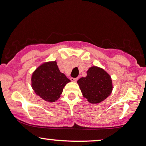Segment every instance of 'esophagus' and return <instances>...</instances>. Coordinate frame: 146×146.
<instances>
[{
	"label": "esophagus",
	"mask_w": 146,
	"mask_h": 146,
	"mask_svg": "<svg viewBox=\"0 0 146 146\" xmlns=\"http://www.w3.org/2000/svg\"><path fill=\"white\" fill-rule=\"evenodd\" d=\"M70 80H71V81H72V82H76L77 80H78V78H72H72H70Z\"/></svg>",
	"instance_id": "obj_1"
}]
</instances>
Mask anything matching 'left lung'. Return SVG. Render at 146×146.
Segmentation results:
<instances>
[{
	"label": "left lung",
	"mask_w": 146,
	"mask_h": 146,
	"mask_svg": "<svg viewBox=\"0 0 146 146\" xmlns=\"http://www.w3.org/2000/svg\"><path fill=\"white\" fill-rule=\"evenodd\" d=\"M87 74V76L77 81L82 95L89 103H100L112 91L111 77L105 70L97 66L89 68Z\"/></svg>",
	"instance_id": "left-lung-1"
}]
</instances>
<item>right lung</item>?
Instances as JSON below:
<instances>
[{
	"label": "right lung",
	"instance_id": "right-lung-1",
	"mask_svg": "<svg viewBox=\"0 0 146 146\" xmlns=\"http://www.w3.org/2000/svg\"><path fill=\"white\" fill-rule=\"evenodd\" d=\"M32 87L40 98L54 102L60 98L66 84L70 82L59 71L56 61L45 62L38 67L32 75Z\"/></svg>",
	"mask_w": 146,
	"mask_h": 146
}]
</instances>
